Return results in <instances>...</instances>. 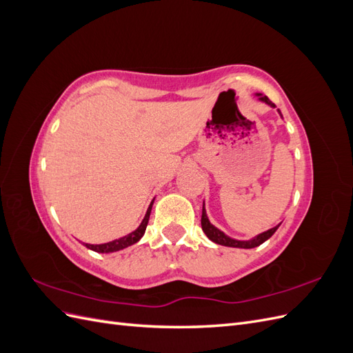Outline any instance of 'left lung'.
<instances>
[{"label": "left lung", "instance_id": "left-lung-1", "mask_svg": "<svg viewBox=\"0 0 353 353\" xmlns=\"http://www.w3.org/2000/svg\"><path fill=\"white\" fill-rule=\"evenodd\" d=\"M256 97H258L259 101L268 104L270 108H275V104L272 101H270V99L266 97V95L261 94V92H254ZM276 112L280 113V116L283 117L280 109H276ZM281 225V223H279V225H275L274 228L268 230V231H263L261 234H258V236H254L253 239L250 240H237V239H232L230 236H227L225 232L221 231L219 228H216L213 223L209 221V216L206 213V208H205V201H203V212H201V230L203 232L206 234V237L213 241L215 244H221V245H227V248H237V249H253V248H258V245H261L262 243H265L266 240H268L272 234L279 230V227Z\"/></svg>", "mask_w": 353, "mask_h": 353}]
</instances>
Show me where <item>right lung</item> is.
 Here are the masks:
<instances>
[{
    "mask_svg": "<svg viewBox=\"0 0 353 353\" xmlns=\"http://www.w3.org/2000/svg\"><path fill=\"white\" fill-rule=\"evenodd\" d=\"M153 203H154V199L152 200L150 206H148L145 215H144V219L141 221L140 225H138L132 232L126 234V236L123 237H119L116 240H112L109 243H103V244H90V243H83V245L90 250H94L97 253H113V252H119V250H123L126 248H130V245L135 244L140 241L144 236L145 232V228H147V223H148V218H150V213H152V208H153Z\"/></svg>",
    "mask_w": 353,
    "mask_h": 353,
    "instance_id": "add662e5",
    "label": "right lung"
}]
</instances>
